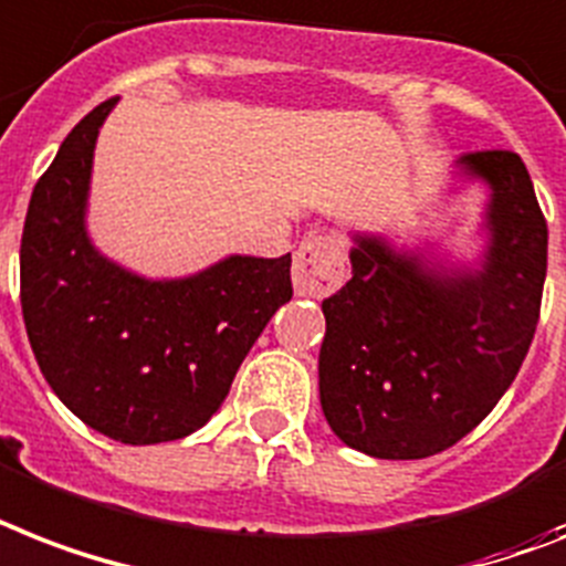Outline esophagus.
<instances>
[{"mask_svg":"<svg viewBox=\"0 0 566 566\" xmlns=\"http://www.w3.org/2000/svg\"><path fill=\"white\" fill-rule=\"evenodd\" d=\"M346 282V250L334 232H311L293 255V287L298 296H328Z\"/></svg>","mask_w":566,"mask_h":566,"instance_id":"esophagus-1","label":"esophagus"}]
</instances>
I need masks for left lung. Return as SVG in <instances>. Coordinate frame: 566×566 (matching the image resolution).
<instances>
[{"label":"left lung","mask_w":566,"mask_h":566,"mask_svg":"<svg viewBox=\"0 0 566 566\" xmlns=\"http://www.w3.org/2000/svg\"><path fill=\"white\" fill-rule=\"evenodd\" d=\"M491 186V243L476 273L439 275L357 235L352 279L323 302L319 401L331 430L378 459L453 448L512 387L535 337L546 218L514 150L459 159Z\"/></svg>","instance_id":"8db88e82"}]
</instances>
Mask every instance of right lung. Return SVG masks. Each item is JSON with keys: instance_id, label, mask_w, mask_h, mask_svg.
<instances>
[{"instance_id": "add662e5", "label": "right lung", "mask_w": 566, "mask_h": 566, "mask_svg": "<svg viewBox=\"0 0 566 566\" xmlns=\"http://www.w3.org/2000/svg\"><path fill=\"white\" fill-rule=\"evenodd\" d=\"M104 101L36 179L20 247L31 352L60 401L124 444L174 442L203 427L270 316L291 302V252L232 255L191 279L148 282L86 238L84 209Z\"/></svg>"}]
</instances>
